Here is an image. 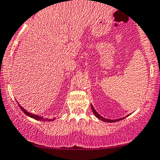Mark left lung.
<instances>
[{
    "instance_id": "8db88e82",
    "label": "left lung",
    "mask_w": 160,
    "mask_h": 160,
    "mask_svg": "<svg viewBox=\"0 0 160 160\" xmlns=\"http://www.w3.org/2000/svg\"><path fill=\"white\" fill-rule=\"evenodd\" d=\"M92 111H93L94 114H95V115L96 116V117L98 118L101 119V120H102V121H103V122H118V121L122 120V118H120V119H116V120H110V119L104 118H102V116H101V115H99V114H98V113H97V112L95 111V109H94V107H92Z\"/></svg>"
}]
</instances>
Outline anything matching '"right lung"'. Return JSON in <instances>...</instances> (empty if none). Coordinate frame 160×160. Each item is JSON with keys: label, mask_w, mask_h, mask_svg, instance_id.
Masks as SVG:
<instances>
[{"label": "right lung", "mask_w": 160, "mask_h": 160, "mask_svg": "<svg viewBox=\"0 0 160 160\" xmlns=\"http://www.w3.org/2000/svg\"><path fill=\"white\" fill-rule=\"evenodd\" d=\"M19 107H20V109L22 110V111L25 114H27L28 116H29V117L32 118H35L36 119V120H41V121H48V122H50V121H53V119H46V118H43L42 117H40V116H38V115H35V114H31V113H29V112H27L26 110H24L23 108H22L20 106H19Z\"/></svg>", "instance_id": "right-lung-1"}]
</instances>
